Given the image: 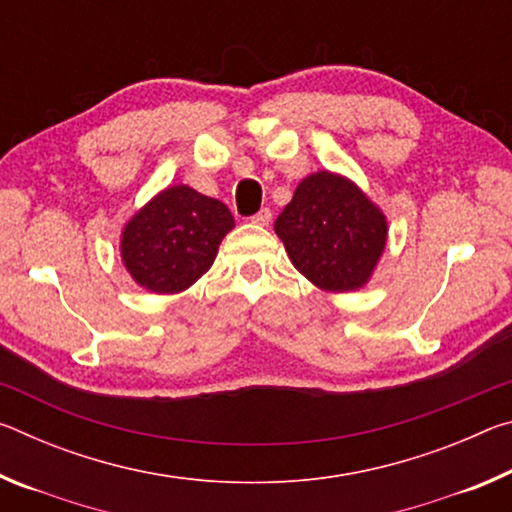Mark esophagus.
<instances>
[{"instance_id": "34e87169", "label": "esophagus", "mask_w": 512, "mask_h": 512, "mask_svg": "<svg viewBox=\"0 0 512 512\" xmlns=\"http://www.w3.org/2000/svg\"><path fill=\"white\" fill-rule=\"evenodd\" d=\"M250 221L257 223V225H268V223H271V210H268V207H262V210H259L257 214L250 216Z\"/></svg>"}]
</instances>
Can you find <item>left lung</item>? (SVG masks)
<instances>
[{"label": "left lung", "instance_id": "obj_1", "mask_svg": "<svg viewBox=\"0 0 512 512\" xmlns=\"http://www.w3.org/2000/svg\"><path fill=\"white\" fill-rule=\"evenodd\" d=\"M293 266L325 291H357L386 246L388 225L361 189L336 173H311L275 221Z\"/></svg>", "mask_w": 512, "mask_h": 512}]
</instances>
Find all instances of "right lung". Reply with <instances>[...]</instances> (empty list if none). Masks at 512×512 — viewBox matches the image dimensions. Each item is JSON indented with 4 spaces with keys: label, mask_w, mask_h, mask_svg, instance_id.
<instances>
[{
    "label": "right lung",
    "mask_w": 512,
    "mask_h": 512,
    "mask_svg": "<svg viewBox=\"0 0 512 512\" xmlns=\"http://www.w3.org/2000/svg\"><path fill=\"white\" fill-rule=\"evenodd\" d=\"M235 228L228 207L187 185L160 192L146 203L121 235V259L140 287L178 293L201 277L219 253L221 239Z\"/></svg>",
    "instance_id": "1"
}]
</instances>
